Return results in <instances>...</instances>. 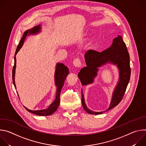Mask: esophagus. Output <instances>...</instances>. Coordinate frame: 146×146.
<instances>
[{
    "instance_id": "obj_1",
    "label": "esophagus",
    "mask_w": 146,
    "mask_h": 146,
    "mask_svg": "<svg viewBox=\"0 0 146 146\" xmlns=\"http://www.w3.org/2000/svg\"><path fill=\"white\" fill-rule=\"evenodd\" d=\"M73 65L75 67L80 68V67L81 66V60L79 58L74 59L73 62Z\"/></svg>"
}]
</instances>
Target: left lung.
Returning a JSON list of instances; mask_svg holds the SVG:
<instances>
[{"label": "left lung", "instance_id": "obj_1", "mask_svg": "<svg viewBox=\"0 0 146 146\" xmlns=\"http://www.w3.org/2000/svg\"><path fill=\"white\" fill-rule=\"evenodd\" d=\"M87 66L82 68L78 77L82 86H86L93 82L97 75L98 68L111 62L117 65L119 71V80L114 91L112 100L108 111L117 106L123 98L126 91L131 77V67L129 54L127 46L121 36H118L113 40L111 46L101 52L90 50L85 54ZM81 103L84 109L89 114H100L103 112L92 111L86 106L84 96L81 92Z\"/></svg>", "mask_w": 146, "mask_h": 146}]
</instances>
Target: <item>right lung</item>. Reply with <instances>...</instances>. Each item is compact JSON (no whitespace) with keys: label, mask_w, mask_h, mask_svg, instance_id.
Instances as JSON below:
<instances>
[{"label":"right lung","mask_w":146,"mask_h":146,"mask_svg":"<svg viewBox=\"0 0 146 146\" xmlns=\"http://www.w3.org/2000/svg\"><path fill=\"white\" fill-rule=\"evenodd\" d=\"M40 26L38 25L36 27H35L32 29L30 30H27L26 31L21 39L20 40L19 43L17 47L15 53V56H14V65L13 68V72H12V78H13V84L15 87V81H14V76H15V69L16 67V58L15 55L19 50L21 48V47H22L23 45V43L24 42V40L27 36L28 35H31V34H35L37 33L40 31ZM69 69L67 66L64 65L62 64H58L56 65V70H55V84L57 87V90H56V99L54 100V102L51 104V105L49 106V108L47 109L43 110H31L24 107L27 111L29 112H31L32 113H33L36 115H42V116H47V115H50L53 114L58 109L59 105V102H60V93L61 89L64 86V82L65 81V79L67 77V75L69 74Z\"/></svg>","instance_id":"right-lung-1"}]
</instances>
